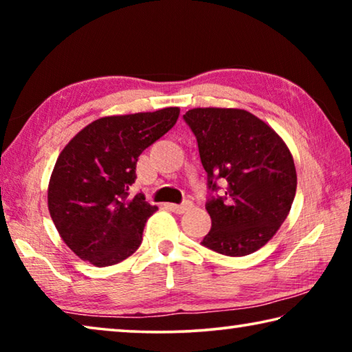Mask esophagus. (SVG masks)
Masks as SVG:
<instances>
[{"label": "esophagus", "mask_w": 352, "mask_h": 352, "mask_svg": "<svg viewBox=\"0 0 352 352\" xmlns=\"http://www.w3.org/2000/svg\"><path fill=\"white\" fill-rule=\"evenodd\" d=\"M169 208L170 211H174V212H178V214H183V212H186V211H189L190 208L194 206V204L190 200H186V201H183L182 205H175V204H168L166 205Z\"/></svg>", "instance_id": "obj_1"}]
</instances>
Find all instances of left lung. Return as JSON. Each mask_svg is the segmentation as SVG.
<instances>
[{"mask_svg":"<svg viewBox=\"0 0 352 352\" xmlns=\"http://www.w3.org/2000/svg\"><path fill=\"white\" fill-rule=\"evenodd\" d=\"M183 119L195 135L208 175L205 208L212 225L201 245L225 256L264 247L287 217L296 192L285 142L245 110L192 109Z\"/></svg>","mask_w":352,"mask_h":352,"instance_id":"1","label":"left lung"}]
</instances>
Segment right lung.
Masks as SVG:
<instances>
[{
  "label": "right lung",
  "instance_id": "right-lung-1",
  "mask_svg": "<svg viewBox=\"0 0 352 352\" xmlns=\"http://www.w3.org/2000/svg\"><path fill=\"white\" fill-rule=\"evenodd\" d=\"M180 109L107 116L88 124L58 155L47 208L63 242L96 267L133 254L158 210L144 194L130 197L138 157L174 127Z\"/></svg>",
  "mask_w": 352,
  "mask_h": 352
}]
</instances>
